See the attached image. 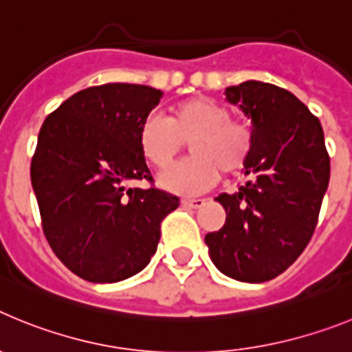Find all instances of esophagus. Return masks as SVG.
<instances>
[{"instance_id":"esophagus-1","label":"esophagus","mask_w":352,"mask_h":352,"mask_svg":"<svg viewBox=\"0 0 352 352\" xmlns=\"http://www.w3.org/2000/svg\"><path fill=\"white\" fill-rule=\"evenodd\" d=\"M182 204L186 208H195L197 210V208H203L206 201L204 199H182Z\"/></svg>"}]
</instances>
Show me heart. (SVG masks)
Listing matches in <instances>:
<instances>
[{
    "mask_svg": "<svg viewBox=\"0 0 352 352\" xmlns=\"http://www.w3.org/2000/svg\"><path fill=\"white\" fill-rule=\"evenodd\" d=\"M141 155L155 169H167L185 142L188 160L158 178L162 188L179 195H197L219 183L220 174L245 169L254 148V133L247 121L231 118L229 107L208 96H192L173 105L169 120L149 113L139 125Z\"/></svg>",
    "mask_w": 352,
    "mask_h": 352,
    "instance_id": "obj_1",
    "label": "heart"
}]
</instances>
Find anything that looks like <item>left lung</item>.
Segmentation results:
<instances>
[{
    "instance_id": "1",
    "label": "left lung",
    "mask_w": 352,
    "mask_h": 352,
    "mask_svg": "<svg viewBox=\"0 0 352 352\" xmlns=\"http://www.w3.org/2000/svg\"><path fill=\"white\" fill-rule=\"evenodd\" d=\"M226 96L252 120L254 148L247 182L214 199L226 223L204 241L223 275L266 282L301 256L316 231L329 155L319 120L287 89L247 80L227 88Z\"/></svg>"
}]
</instances>
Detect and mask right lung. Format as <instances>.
<instances>
[{
    "label": "right lung",
    "instance_id": "add662e5",
    "mask_svg": "<svg viewBox=\"0 0 352 352\" xmlns=\"http://www.w3.org/2000/svg\"><path fill=\"white\" fill-rule=\"evenodd\" d=\"M160 89L109 82L72 95L43 121L31 185L58 259L95 284L125 280L157 252L160 223L179 199L153 183L138 142Z\"/></svg>",
    "mask_w": 352,
    "mask_h": 352
}]
</instances>
